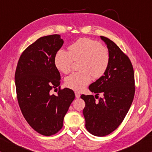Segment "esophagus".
Here are the masks:
<instances>
[{
  "label": "esophagus",
  "mask_w": 152,
  "mask_h": 152,
  "mask_svg": "<svg viewBox=\"0 0 152 152\" xmlns=\"http://www.w3.org/2000/svg\"><path fill=\"white\" fill-rule=\"evenodd\" d=\"M75 96H76V98H77V99H78V98H80V93H78V92H75Z\"/></svg>",
  "instance_id": "obj_1"
}]
</instances>
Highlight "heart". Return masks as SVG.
Segmentation results:
<instances>
[{"label": "heart", "instance_id": "obj_1", "mask_svg": "<svg viewBox=\"0 0 152 152\" xmlns=\"http://www.w3.org/2000/svg\"><path fill=\"white\" fill-rule=\"evenodd\" d=\"M69 51L59 50L56 54L54 62L56 68L63 74L70 72L74 61L80 60L79 73H73L67 76L64 83L75 91H81L94 78L102 77L109 64L108 50L99 42L89 38H80L68 47Z\"/></svg>", "mask_w": 152, "mask_h": 152}]
</instances>
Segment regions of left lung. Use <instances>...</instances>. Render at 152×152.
<instances>
[{"label":"left lung","instance_id":"obj_1","mask_svg":"<svg viewBox=\"0 0 152 152\" xmlns=\"http://www.w3.org/2000/svg\"><path fill=\"white\" fill-rule=\"evenodd\" d=\"M108 50L109 64L104 76L92 83L89 90L104 97L96 102L93 95L82 94L86 102L83 113L86 127L95 136H105L114 131L124 120L135 94L134 72L132 64L113 41L100 36Z\"/></svg>","mask_w":152,"mask_h":152}]
</instances>
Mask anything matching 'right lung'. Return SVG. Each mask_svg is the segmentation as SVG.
Wrapping results in <instances>:
<instances>
[{
	"instance_id": "obj_1",
	"label": "right lung",
	"mask_w": 152,
	"mask_h": 152,
	"mask_svg": "<svg viewBox=\"0 0 152 152\" xmlns=\"http://www.w3.org/2000/svg\"><path fill=\"white\" fill-rule=\"evenodd\" d=\"M64 40L60 35L42 37L23 52L15 72L17 99L24 118L34 130L49 136L63 126L65 116L75 99L69 88L50 94L58 89L60 74L54 62Z\"/></svg>"
}]
</instances>
